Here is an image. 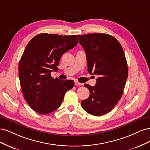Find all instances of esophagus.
I'll return each instance as SVG.
<instances>
[{"label": "esophagus", "instance_id": "34e87169", "mask_svg": "<svg viewBox=\"0 0 150 150\" xmlns=\"http://www.w3.org/2000/svg\"><path fill=\"white\" fill-rule=\"evenodd\" d=\"M75 86H82L83 84L81 83H79L78 82V81H75Z\"/></svg>", "mask_w": 150, "mask_h": 150}]
</instances>
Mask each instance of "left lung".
Listing matches in <instances>:
<instances>
[{"label": "left lung", "mask_w": 150, "mask_h": 150, "mask_svg": "<svg viewBox=\"0 0 150 150\" xmlns=\"http://www.w3.org/2000/svg\"><path fill=\"white\" fill-rule=\"evenodd\" d=\"M84 48L90 74H97L94 86L85 84L89 91L81 106L89 114L100 116L110 112L121 98L128 78V68L121 45L106 34L78 35Z\"/></svg>", "instance_id": "1"}]
</instances>
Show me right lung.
<instances>
[{
	"mask_svg": "<svg viewBox=\"0 0 150 150\" xmlns=\"http://www.w3.org/2000/svg\"><path fill=\"white\" fill-rule=\"evenodd\" d=\"M78 43L76 35L42 33L32 39L19 64L22 93L30 107L39 114L46 115L60 107L64 94L74 87L73 80L54 79L62 54Z\"/></svg>",
	"mask_w": 150,
	"mask_h": 150,
	"instance_id": "right-lung-1",
	"label": "right lung"
}]
</instances>
